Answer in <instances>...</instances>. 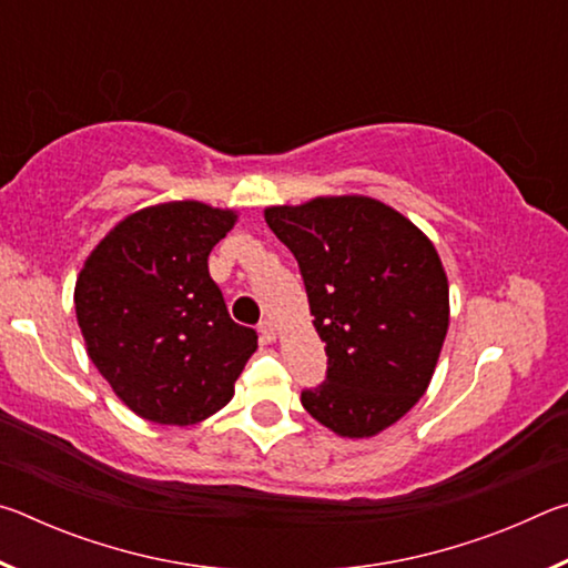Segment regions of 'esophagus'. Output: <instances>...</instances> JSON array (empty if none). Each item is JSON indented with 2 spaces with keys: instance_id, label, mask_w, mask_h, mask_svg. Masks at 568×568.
<instances>
[{
  "instance_id": "1",
  "label": "esophagus",
  "mask_w": 568,
  "mask_h": 568,
  "mask_svg": "<svg viewBox=\"0 0 568 568\" xmlns=\"http://www.w3.org/2000/svg\"><path fill=\"white\" fill-rule=\"evenodd\" d=\"M257 331H261V338L265 343H273L277 338V325L273 321H263L261 325H257Z\"/></svg>"
}]
</instances>
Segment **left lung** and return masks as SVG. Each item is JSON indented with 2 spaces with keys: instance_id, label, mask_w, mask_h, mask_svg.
<instances>
[{
  "instance_id": "8db88e82",
  "label": "left lung",
  "mask_w": 568,
  "mask_h": 568,
  "mask_svg": "<svg viewBox=\"0 0 568 568\" xmlns=\"http://www.w3.org/2000/svg\"><path fill=\"white\" fill-rule=\"evenodd\" d=\"M305 281L328 376L303 408L343 438H373L416 406L448 331V277L434 243L365 195L265 207Z\"/></svg>"
}]
</instances>
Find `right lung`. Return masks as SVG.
Instances as JSON below:
<instances>
[{"label":"right lung","instance_id":"1","mask_svg":"<svg viewBox=\"0 0 568 568\" xmlns=\"http://www.w3.org/2000/svg\"><path fill=\"white\" fill-rule=\"evenodd\" d=\"M237 210L172 200L130 213L104 235L74 283V311L94 368L124 406L160 426H192L225 408L257 348L227 315L207 255Z\"/></svg>","mask_w":568,"mask_h":568}]
</instances>
